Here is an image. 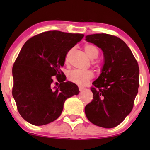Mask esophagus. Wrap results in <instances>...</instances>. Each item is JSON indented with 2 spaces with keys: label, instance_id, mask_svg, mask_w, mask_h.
<instances>
[{
  "label": "esophagus",
  "instance_id": "34e87169",
  "mask_svg": "<svg viewBox=\"0 0 150 150\" xmlns=\"http://www.w3.org/2000/svg\"><path fill=\"white\" fill-rule=\"evenodd\" d=\"M83 89H85V87H81V86H79V90L80 91H82L83 90Z\"/></svg>",
  "mask_w": 150,
  "mask_h": 150
}]
</instances>
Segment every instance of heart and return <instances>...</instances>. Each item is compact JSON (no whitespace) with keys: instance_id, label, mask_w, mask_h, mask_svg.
I'll use <instances>...</instances> for the list:
<instances>
[{"instance_id":"heart-1","label":"heart","mask_w":150,"mask_h":150,"mask_svg":"<svg viewBox=\"0 0 150 150\" xmlns=\"http://www.w3.org/2000/svg\"><path fill=\"white\" fill-rule=\"evenodd\" d=\"M85 53L91 59H95L99 56V49L93 44H86L85 46ZM70 53H68L65 57V62L68 63L69 60ZM94 77V74L90 70L87 71H80L78 70H72L68 74V79L70 82L79 85H85L89 80Z\"/></svg>"}]
</instances>
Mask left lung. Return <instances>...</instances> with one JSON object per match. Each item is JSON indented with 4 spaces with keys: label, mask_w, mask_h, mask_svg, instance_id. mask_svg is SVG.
<instances>
[{
    "label": "left lung",
    "mask_w": 150,
    "mask_h": 150,
    "mask_svg": "<svg viewBox=\"0 0 150 150\" xmlns=\"http://www.w3.org/2000/svg\"><path fill=\"white\" fill-rule=\"evenodd\" d=\"M104 53V63L99 77L91 87L93 99L85 112L93 124L112 128L131 112L138 92V63L127 44L120 38L108 34L86 36Z\"/></svg>",
    "instance_id": "obj_1"
}]
</instances>
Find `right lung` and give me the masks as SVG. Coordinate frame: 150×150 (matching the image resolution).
Returning a JSON list of instances; mask_svg holds the SVG:
<instances>
[{"instance_id": "1", "label": "right lung", "mask_w": 150, "mask_h": 150, "mask_svg": "<svg viewBox=\"0 0 150 150\" xmlns=\"http://www.w3.org/2000/svg\"><path fill=\"white\" fill-rule=\"evenodd\" d=\"M84 34L48 31L34 36L25 42L13 67V97L26 121L43 125L61 116L68 98L79 94L78 87L64 82L61 67L65 56ZM53 76L60 82L51 88Z\"/></svg>"}]
</instances>
